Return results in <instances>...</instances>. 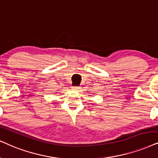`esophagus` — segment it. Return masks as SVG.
<instances>
[{
	"instance_id": "esophagus-1",
	"label": "esophagus",
	"mask_w": 158,
	"mask_h": 158,
	"mask_svg": "<svg viewBox=\"0 0 158 158\" xmlns=\"http://www.w3.org/2000/svg\"><path fill=\"white\" fill-rule=\"evenodd\" d=\"M72 89H73V90H74V91H78V89H79V87H73Z\"/></svg>"
}]
</instances>
